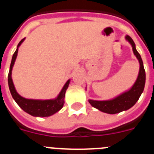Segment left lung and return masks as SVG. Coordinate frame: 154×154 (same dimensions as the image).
I'll use <instances>...</instances> for the list:
<instances>
[{
	"label": "left lung",
	"instance_id": "1",
	"mask_svg": "<svg viewBox=\"0 0 154 154\" xmlns=\"http://www.w3.org/2000/svg\"><path fill=\"white\" fill-rule=\"evenodd\" d=\"M126 40L131 44L132 47V51L134 55L136 56L137 59L139 62L140 68L138 77L135 80L133 86L126 92H123L120 95H117L115 98L104 101H98V100L89 99V104L95 108L98 109L100 111L109 114H114L120 112L129 110V108L135 105V103L142 94L145 85V71L141 56L135 48V44L133 40L129 35L126 36Z\"/></svg>",
	"mask_w": 154,
	"mask_h": 154
}]
</instances>
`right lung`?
Returning <instances> with one entry per match:
<instances>
[{"mask_svg":"<svg viewBox=\"0 0 154 154\" xmlns=\"http://www.w3.org/2000/svg\"><path fill=\"white\" fill-rule=\"evenodd\" d=\"M25 38H23L20 42L19 43L17 46L16 50L13 54V58H12L11 64L10 67V71L8 74V85L9 89H10V93L13 96V99L15 100L18 105L28 114L31 115L33 117H47L52 116L56 112L60 110L62 108L65 103V92H66L67 89L70 83V80L65 83L64 86L62 87V90L60 91L57 97L53 99H47V100H41V99H28L24 97L21 96L17 92L15 88L14 84H13V79H12V70H13V65H14L15 62H16V57L18 55V50L19 47H20L21 44L23 43Z\"/></svg>","mask_w":154,"mask_h":154,"instance_id":"1","label":"right lung"}]
</instances>
